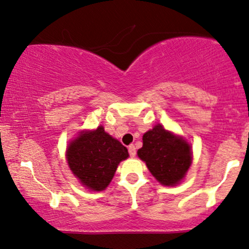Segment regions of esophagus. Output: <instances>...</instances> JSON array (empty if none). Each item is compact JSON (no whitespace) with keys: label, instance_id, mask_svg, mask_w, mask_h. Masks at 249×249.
I'll use <instances>...</instances> for the list:
<instances>
[{"label":"esophagus","instance_id":"obj_1","mask_svg":"<svg viewBox=\"0 0 249 249\" xmlns=\"http://www.w3.org/2000/svg\"><path fill=\"white\" fill-rule=\"evenodd\" d=\"M128 154H130L131 157H134L135 156V154H137V152H135L134 144H130V146H128Z\"/></svg>","mask_w":249,"mask_h":249}]
</instances>
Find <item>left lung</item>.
I'll use <instances>...</instances> for the list:
<instances>
[{
	"label": "left lung",
	"instance_id": "left-lung-1",
	"mask_svg": "<svg viewBox=\"0 0 249 249\" xmlns=\"http://www.w3.org/2000/svg\"><path fill=\"white\" fill-rule=\"evenodd\" d=\"M142 141L138 156L146 162L154 177L166 186L178 184L192 163L190 144L160 124L146 132Z\"/></svg>",
	"mask_w": 249,
	"mask_h": 249
}]
</instances>
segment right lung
<instances>
[{
    "label": "right lung",
    "instance_id": "obj_1",
    "mask_svg": "<svg viewBox=\"0 0 249 249\" xmlns=\"http://www.w3.org/2000/svg\"><path fill=\"white\" fill-rule=\"evenodd\" d=\"M127 148L99 126L80 134L67 150L68 164L85 186L102 191L114 177L119 162L127 159Z\"/></svg>",
    "mask_w": 249,
    "mask_h": 249
}]
</instances>
